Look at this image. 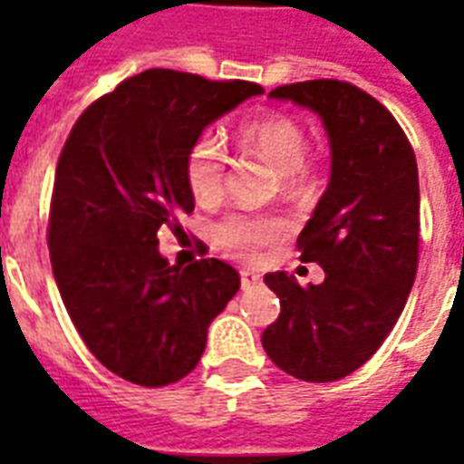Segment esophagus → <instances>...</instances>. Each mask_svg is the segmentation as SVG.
I'll list each match as a JSON object with an SVG mask.
<instances>
[{
  "instance_id": "obj_1",
  "label": "esophagus",
  "mask_w": 464,
  "mask_h": 464,
  "mask_svg": "<svg viewBox=\"0 0 464 464\" xmlns=\"http://www.w3.org/2000/svg\"><path fill=\"white\" fill-rule=\"evenodd\" d=\"M239 279H242V289H252V286H256V284L262 282V279H259V274H255V272H239Z\"/></svg>"
}]
</instances>
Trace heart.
<instances>
[{
  "instance_id": "b5f03b06",
  "label": "heart",
  "mask_w": 464,
  "mask_h": 464,
  "mask_svg": "<svg viewBox=\"0 0 464 464\" xmlns=\"http://www.w3.org/2000/svg\"><path fill=\"white\" fill-rule=\"evenodd\" d=\"M237 140L252 153L265 158L274 170L282 172L284 188L294 195L309 192L314 182V170L306 162V130L296 118L265 111L246 118L237 128ZM185 178L188 188L202 205H212L222 198L225 188V150L218 138L199 135L185 158ZM286 232L284 219L274 215H249L237 212L229 215L215 229V239L222 249L239 259H255L259 249L279 242Z\"/></svg>"
}]
</instances>
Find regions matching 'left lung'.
<instances>
[{"instance_id": "1", "label": "left lung", "mask_w": 464, "mask_h": 464, "mask_svg": "<svg viewBox=\"0 0 464 464\" xmlns=\"http://www.w3.org/2000/svg\"><path fill=\"white\" fill-rule=\"evenodd\" d=\"M269 96L321 118L331 178L296 242L324 282L304 289L286 272L266 274L282 314L262 346L284 373L331 383L373 356L408 302L418 272V162L388 108L346 81H302Z\"/></svg>"}]
</instances>
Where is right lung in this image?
I'll return each instance as SVG.
<instances>
[{
  "instance_id": "add662e5",
  "label": "right lung",
  "mask_w": 464,
  "mask_h": 464,
  "mask_svg": "<svg viewBox=\"0 0 464 464\" xmlns=\"http://www.w3.org/2000/svg\"><path fill=\"white\" fill-rule=\"evenodd\" d=\"M265 93L249 81L150 69L91 103L61 150L49 215L56 286L93 356L145 388L198 366L212 319L239 289L219 259L170 266L158 229L195 198L185 158L202 130Z\"/></svg>"
}]
</instances>
